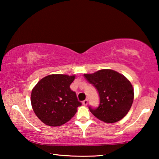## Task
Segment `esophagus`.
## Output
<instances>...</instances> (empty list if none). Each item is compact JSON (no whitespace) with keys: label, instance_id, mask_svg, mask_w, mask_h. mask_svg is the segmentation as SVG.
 Segmentation results:
<instances>
[{"label":"esophagus","instance_id":"1","mask_svg":"<svg viewBox=\"0 0 159 159\" xmlns=\"http://www.w3.org/2000/svg\"><path fill=\"white\" fill-rule=\"evenodd\" d=\"M88 99H85V100H83V101L82 103H83V105H87V104H88Z\"/></svg>","mask_w":159,"mask_h":159}]
</instances>
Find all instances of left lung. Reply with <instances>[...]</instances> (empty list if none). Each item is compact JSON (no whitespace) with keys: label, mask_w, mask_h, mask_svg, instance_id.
<instances>
[{"label":"left lung","mask_w":159,"mask_h":159,"mask_svg":"<svg viewBox=\"0 0 159 159\" xmlns=\"http://www.w3.org/2000/svg\"><path fill=\"white\" fill-rule=\"evenodd\" d=\"M86 80L98 90L99 104L89 106L90 112L105 123H115L125 116L131 108L134 90L130 82L111 69H102L92 74H84Z\"/></svg>","instance_id":"obj_1"}]
</instances>
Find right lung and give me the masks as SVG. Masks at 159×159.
Instances as JSON below:
<instances>
[{"label": "right lung", "mask_w": 159, "mask_h": 159, "mask_svg": "<svg viewBox=\"0 0 159 159\" xmlns=\"http://www.w3.org/2000/svg\"><path fill=\"white\" fill-rule=\"evenodd\" d=\"M75 76L52 74L40 80L31 95L32 108L45 125L60 126L68 122L81 105L76 94L70 89Z\"/></svg>", "instance_id": "obj_1"}]
</instances>
